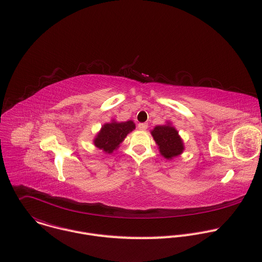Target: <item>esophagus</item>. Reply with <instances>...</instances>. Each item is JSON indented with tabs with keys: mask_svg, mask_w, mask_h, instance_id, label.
I'll return each instance as SVG.
<instances>
[{
	"mask_svg": "<svg viewBox=\"0 0 262 262\" xmlns=\"http://www.w3.org/2000/svg\"><path fill=\"white\" fill-rule=\"evenodd\" d=\"M138 127H139V129H141V130H146L147 127H148V124H147V123H139V124H138Z\"/></svg>",
	"mask_w": 262,
	"mask_h": 262,
	"instance_id": "1",
	"label": "esophagus"
}]
</instances>
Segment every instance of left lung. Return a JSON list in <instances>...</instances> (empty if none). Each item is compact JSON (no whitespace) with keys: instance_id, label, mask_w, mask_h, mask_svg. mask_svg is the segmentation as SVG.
Wrapping results in <instances>:
<instances>
[{"instance_id":"1","label":"left lung","mask_w":262,"mask_h":262,"mask_svg":"<svg viewBox=\"0 0 262 262\" xmlns=\"http://www.w3.org/2000/svg\"><path fill=\"white\" fill-rule=\"evenodd\" d=\"M151 135L159 146L161 155L165 159L172 160L182 154L184 149L183 142L171 123L156 126L151 130Z\"/></svg>"}]
</instances>
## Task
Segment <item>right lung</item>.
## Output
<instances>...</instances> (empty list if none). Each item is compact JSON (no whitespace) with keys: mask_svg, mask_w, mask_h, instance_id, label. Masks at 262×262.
I'll list each match as a JSON object with an SVG mask.
<instances>
[{"mask_svg":"<svg viewBox=\"0 0 262 262\" xmlns=\"http://www.w3.org/2000/svg\"><path fill=\"white\" fill-rule=\"evenodd\" d=\"M135 123L132 120L125 122H116L112 120L101 126V129L95 137L93 143L105 154H112L119 147L125 137L135 129Z\"/></svg>","mask_w":262,"mask_h":262,"instance_id":"add662e5","label":"right lung"}]
</instances>
